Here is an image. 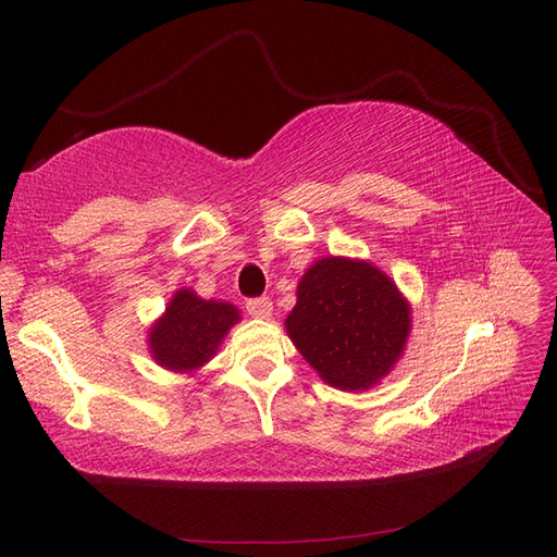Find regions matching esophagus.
Wrapping results in <instances>:
<instances>
[{
	"instance_id": "34e87169",
	"label": "esophagus",
	"mask_w": 557,
	"mask_h": 557,
	"mask_svg": "<svg viewBox=\"0 0 557 557\" xmlns=\"http://www.w3.org/2000/svg\"><path fill=\"white\" fill-rule=\"evenodd\" d=\"M246 311L252 315V318H269L274 311L272 301H269V297H252L246 301Z\"/></svg>"
}]
</instances>
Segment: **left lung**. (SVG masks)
Instances as JSON below:
<instances>
[{
  "instance_id": "left-lung-1",
  "label": "left lung",
  "mask_w": 557,
  "mask_h": 557,
  "mask_svg": "<svg viewBox=\"0 0 557 557\" xmlns=\"http://www.w3.org/2000/svg\"><path fill=\"white\" fill-rule=\"evenodd\" d=\"M409 325L397 285L376 267L346 258H325L309 269L285 320L305 360L342 391H364L391 372Z\"/></svg>"
}]
</instances>
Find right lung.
Instances as JSON below:
<instances>
[{"label": "right lung", "mask_w": 557, "mask_h": 557, "mask_svg": "<svg viewBox=\"0 0 557 557\" xmlns=\"http://www.w3.org/2000/svg\"><path fill=\"white\" fill-rule=\"evenodd\" d=\"M237 320L239 311L232 305L178 290L160 323L150 330V352L172 372H188L215 356L218 344Z\"/></svg>", "instance_id": "add662e5"}]
</instances>
